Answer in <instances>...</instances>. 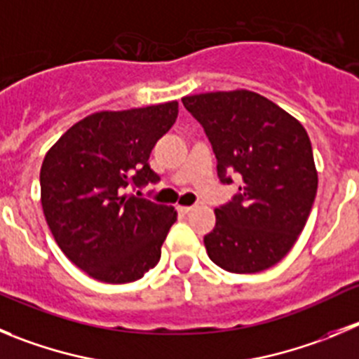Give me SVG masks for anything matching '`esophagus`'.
<instances>
[{"label": "esophagus", "mask_w": 359, "mask_h": 359, "mask_svg": "<svg viewBox=\"0 0 359 359\" xmlns=\"http://www.w3.org/2000/svg\"><path fill=\"white\" fill-rule=\"evenodd\" d=\"M175 209H177V212H179V214H189L191 210H193V207H189V205H175Z\"/></svg>", "instance_id": "34e87169"}]
</instances>
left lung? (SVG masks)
I'll use <instances>...</instances> for the list:
<instances>
[{"mask_svg": "<svg viewBox=\"0 0 359 359\" xmlns=\"http://www.w3.org/2000/svg\"><path fill=\"white\" fill-rule=\"evenodd\" d=\"M184 108L202 123L217 159V177L243 182L216 226L207 255L229 273H260L280 262L303 232L317 195L313 152L304 127L250 90L187 95Z\"/></svg>", "mask_w": 359, "mask_h": 359, "instance_id": "obj_1", "label": "left lung"}]
</instances>
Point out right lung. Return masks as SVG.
<instances>
[{"instance_id": "add662e5", "label": "right lung", "mask_w": 359, "mask_h": 359, "mask_svg": "<svg viewBox=\"0 0 359 359\" xmlns=\"http://www.w3.org/2000/svg\"><path fill=\"white\" fill-rule=\"evenodd\" d=\"M177 115V100L93 113L43 157V216L60 250L88 276L129 283L159 262L177 210L126 191L159 180L149 157Z\"/></svg>"}]
</instances>
